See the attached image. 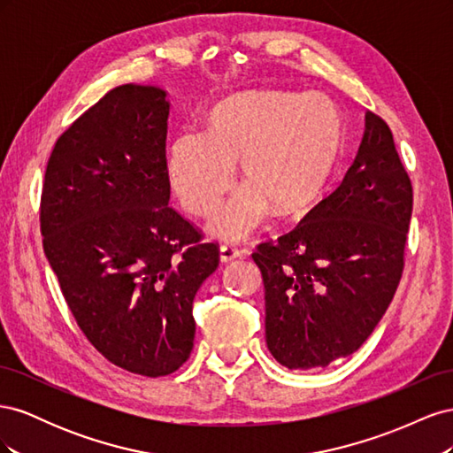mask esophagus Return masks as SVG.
Masks as SVG:
<instances>
[{"mask_svg":"<svg viewBox=\"0 0 453 453\" xmlns=\"http://www.w3.org/2000/svg\"><path fill=\"white\" fill-rule=\"evenodd\" d=\"M238 257H242V251L238 248H234V245L225 243L219 248V258H221V263H230V260H234Z\"/></svg>","mask_w":453,"mask_h":453,"instance_id":"34e87169","label":"esophagus"}]
</instances>
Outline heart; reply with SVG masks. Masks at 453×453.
<instances>
[{
  "label": "heart",
  "mask_w": 453,
  "mask_h": 453,
  "mask_svg": "<svg viewBox=\"0 0 453 453\" xmlns=\"http://www.w3.org/2000/svg\"><path fill=\"white\" fill-rule=\"evenodd\" d=\"M344 122L325 94L248 92L211 109L205 134L177 135L166 168L173 193L195 215L211 213L234 183L245 181L210 221L221 240H242L270 208L293 215L310 205L331 177Z\"/></svg>",
  "instance_id": "heart-1"
}]
</instances>
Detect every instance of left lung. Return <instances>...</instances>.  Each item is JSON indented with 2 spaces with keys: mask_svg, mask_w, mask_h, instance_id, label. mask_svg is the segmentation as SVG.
I'll use <instances>...</instances> for the list:
<instances>
[{
  "mask_svg": "<svg viewBox=\"0 0 453 453\" xmlns=\"http://www.w3.org/2000/svg\"><path fill=\"white\" fill-rule=\"evenodd\" d=\"M412 200L389 127L366 111L344 181L251 255L265 281L266 346L280 365L326 366L372 334L403 276Z\"/></svg>",
  "mask_w": 453,
  "mask_h": 453,
  "instance_id": "1",
  "label": "left lung"
}]
</instances>
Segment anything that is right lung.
<instances>
[{
	"mask_svg": "<svg viewBox=\"0 0 453 453\" xmlns=\"http://www.w3.org/2000/svg\"><path fill=\"white\" fill-rule=\"evenodd\" d=\"M168 92L109 90L54 145L41 195L49 265L77 325L107 361L149 378L195 346L193 300L215 243L170 208Z\"/></svg>",
	"mask_w": 453,
	"mask_h": 453,
	"instance_id": "add662e5",
	"label": "right lung"
}]
</instances>
